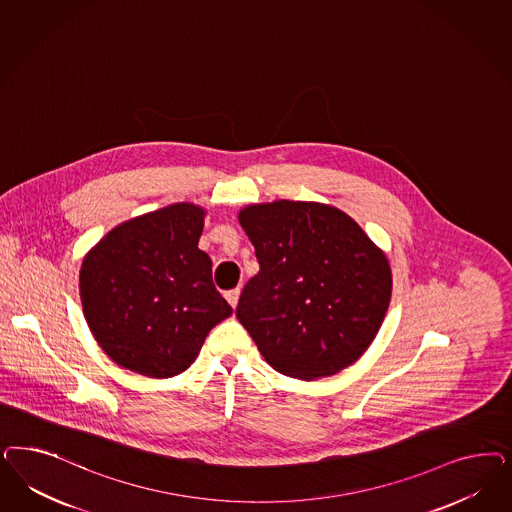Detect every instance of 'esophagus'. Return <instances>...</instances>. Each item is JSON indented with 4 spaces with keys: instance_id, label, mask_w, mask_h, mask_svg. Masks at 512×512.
<instances>
[{
    "instance_id": "1",
    "label": "esophagus",
    "mask_w": 512,
    "mask_h": 512,
    "mask_svg": "<svg viewBox=\"0 0 512 512\" xmlns=\"http://www.w3.org/2000/svg\"><path fill=\"white\" fill-rule=\"evenodd\" d=\"M239 296H241V290H239V288H233V290H228V292L224 294V297L228 299V303H230L233 309H235L237 303H239Z\"/></svg>"
}]
</instances>
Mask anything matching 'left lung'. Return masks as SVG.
<instances>
[{
	"mask_svg": "<svg viewBox=\"0 0 512 512\" xmlns=\"http://www.w3.org/2000/svg\"><path fill=\"white\" fill-rule=\"evenodd\" d=\"M260 271L237 318L265 362L286 377L322 379L358 362L392 297L382 248L341 209L277 199L239 211Z\"/></svg>",
	"mask_w": 512,
	"mask_h": 512,
	"instance_id": "8db88e82",
	"label": "left lung"
}]
</instances>
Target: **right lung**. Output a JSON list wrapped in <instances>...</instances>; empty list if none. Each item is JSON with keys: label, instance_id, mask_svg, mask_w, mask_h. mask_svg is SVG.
<instances>
[{"label": "right lung", "instance_id": "obj_1", "mask_svg": "<svg viewBox=\"0 0 512 512\" xmlns=\"http://www.w3.org/2000/svg\"><path fill=\"white\" fill-rule=\"evenodd\" d=\"M203 220L199 205H167L118 224L86 252L84 318L120 367L171 379L233 311L213 284L211 258L198 248Z\"/></svg>", "mask_w": 512, "mask_h": 512}]
</instances>
